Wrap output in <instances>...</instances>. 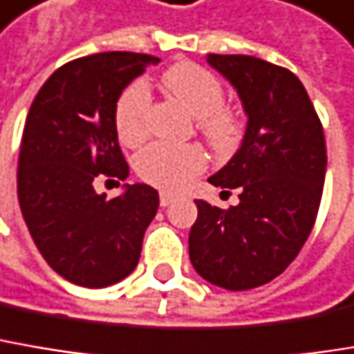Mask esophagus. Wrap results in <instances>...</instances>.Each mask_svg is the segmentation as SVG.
<instances>
[{"label":"esophagus","instance_id":"obj_1","mask_svg":"<svg viewBox=\"0 0 354 354\" xmlns=\"http://www.w3.org/2000/svg\"><path fill=\"white\" fill-rule=\"evenodd\" d=\"M174 203V194H170V192H160V205L162 207H170Z\"/></svg>","mask_w":354,"mask_h":354}]
</instances>
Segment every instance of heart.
I'll use <instances>...</instances> for the list:
<instances>
[{
  "label": "heart",
  "instance_id": "b5f03b06",
  "mask_svg": "<svg viewBox=\"0 0 354 354\" xmlns=\"http://www.w3.org/2000/svg\"><path fill=\"white\" fill-rule=\"evenodd\" d=\"M164 86L198 121V129L210 144L229 147L237 142L241 121L223 107L225 91L221 81L194 62H178L162 75ZM149 88L145 82L129 84L115 105V129L123 144L136 145L145 136V115L149 109ZM205 168V153L196 145L151 144L136 158L140 178L162 190H178Z\"/></svg>",
  "mask_w": 354,
  "mask_h": 354
}]
</instances>
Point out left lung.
Instances as JSON below:
<instances>
[{
	"mask_svg": "<svg viewBox=\"0 0 354 354\" xmlns=\"http://www.w3.org/2000/svg\"><path fill=\"white\" fill-rule=\"evenodd\" d=\"M207 62L237 91L247 127L235 156L209 178L239 188V205L196 201L188 253L201 277L241 292L277 277L308 239L326 172L324 131L288 68L243 54H209Z\"/></svg>",
	"mask_w": 354,
	"mask_h": 354,
	"instance_id": "1",
	"label": "left lung"
}]
</instances>
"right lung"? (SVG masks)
Segmentation results:
<instances>
[{
    "instance_id": "right-lung-1",
    "label": "right lung",
    "mask_w": 354,
    "mask_h": 354,
    "mask_svg": "<svg viewBox=\"0 0 354 354\" xmlns=\"http://www.w3.org/2000/svg\"><path fill=\"white\" fill-rule=\"evenodd\" d=\"M158 56L101 52L60 66L38 91L21 136L17 201L50 268L82 288H107L136 270L160 196L147 184H123L107 201L99 174L125 180L115 105L123 88Z\"/></svg>"
}]
</instances>
